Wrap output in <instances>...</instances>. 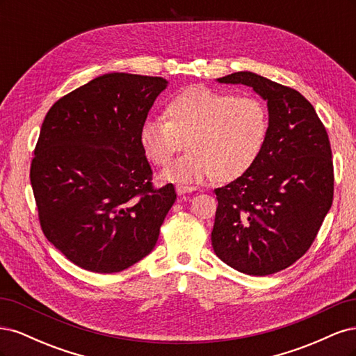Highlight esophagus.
<instances>
[{"instance_id": "esophagus-1", "label": "esophagus", "mask_w": 356, "mask_h": 356, "mask_svg": "<svg viewBox=\"0 0 356 356\" xmlns=\"http://www.w3.org/2000/svg\"><path fill=\"white\" fill-rule=\"evenodd\" d=\"M196 188L195 187H187V186H177L178 195H187V193H193Z\"/></svg>"}]
</instances>
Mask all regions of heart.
<instances>
[{
    "label": "heart",
    "instance_id": "1",
    "mask_svg": "<svg viewBox=\"0 0 356 356\" xmlns=\"http://www.w3.org/2000/svg\"><path fill=\"white\" fill-rule=\"evenodd\" d=\"M163 118H145L139 145L154 165H165L186 141L187 153L160 172L175 184H202L215 178L232 181L250 169L268 131L261 101L195 86L178 93Z\"/></svg>",
    "mask_w": 356,
    "mask_h": 356
}]
</instances>
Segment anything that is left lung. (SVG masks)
Listing matches in <instances>:
<instances>
[{
    "instance_id": "8db88e82",
    "label": "left lung",
    "mask_w": 356,
    "mask_h": 356,
    "mask_svg": "<svg viewBox=\"0 0 356 356\" xmlns=\"http://www.w3.org/2000/svg\"><path fill=\"white\" fill-rule=\"evenodd\" d=\"M217 81L243 84L260 95L267 102L268 131L254 165L215 190L212 246L238 272L272 275L305 255L331 208L330 139L314 106L297 90L250 71Z\"/></svg>"
}]
</instances>
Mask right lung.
Masks as SVG:
<instances>
[{
    "label": "right lung",
    "mask_w": 356,
    "mask_h": 356,
    "mask_svg": "<svg viewBox=\"0 0 356 356\" xmlns=\"http://www.w3.org/2000/svg\"><path fill=\"white\" fill-rule=\"evenodd\" d=\"M168 80L111 72L49 110L31 163L41 229L84 270L115 273L154 250L175 203L172 184L152 186L139 127Z\"/></svg>",
    "instance_id": "add662e5"
}]
</instances>
